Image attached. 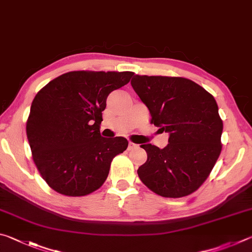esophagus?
<instances>
[{"mask_svg": "<svg viewBox=\"0 0 252 252\" xmlns=\"http://www.w3.org/2000/svg\"><path fill=\"white\" fill-rule=\"evenodd\" d=\"M136 146H137V145L136 144H134V143H131V142H129L128 143V149L130 151V149H133V148H135Z\"/></svg>", "mask_w": 252, "mask_h": 252, "instance_id": "obj_1", "label": "esophagus"}]
</instances>
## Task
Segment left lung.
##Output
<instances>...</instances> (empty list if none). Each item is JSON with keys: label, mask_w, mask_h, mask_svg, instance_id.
<instances>
[{"label": "left lung", "mask_w": 252, "mask_h": 252, "mask_svg": "<svg viewBox=\"0 0 252 252\" xmlns=\"http://www.w3.org/2000/svg\"><path fill=\"white\" fill-rule=\"evenodd\" d=\"M131 86L151 113V123L169 134L168 145L143 144L147 160L137 170L145 186L166 198L196 191L221 153L222 121L210 93L184 77L135 75Z\"/></svg>", "instance_id": "8db88e82"}]
</instances>
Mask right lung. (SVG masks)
<instances>
[{
	"label": "right lung",
	"mask_w": 252,
	"mask_h": 252,
	"mask_svg": "<svg viewBox=\"0 0 252 252\" xmlns=\"http://www.w3.org/2000/svg\"><path fill=\"white\" fill-rule=\"evenodd\" d=\"M133 75L74 70L53 79L34 97L26 135L35 166L55 191L81 197L105 183L113 158L126 151L128 142L101 137V112L109 93Z\"/></svg>",
	"instance_id": "right-lung-1"
}]
</instances>
